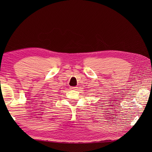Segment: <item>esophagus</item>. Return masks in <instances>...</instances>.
<instances>
[{
	"mask_svg": "<svg viewBox=\"0 0 152 152\" xmlns=\"http://www.w3.org/2000/svg\"><path fill=\"white\" fill-rule=\"evenodd\" d=\"M70 89L72 90H77V87L75 86V87H71Z\"/></svg>",
	"mask_w": 152,
	"mask_h": 152,
	"instance_id": "esophagus-1",
	"label": "esophagus"
}]
</instances>
